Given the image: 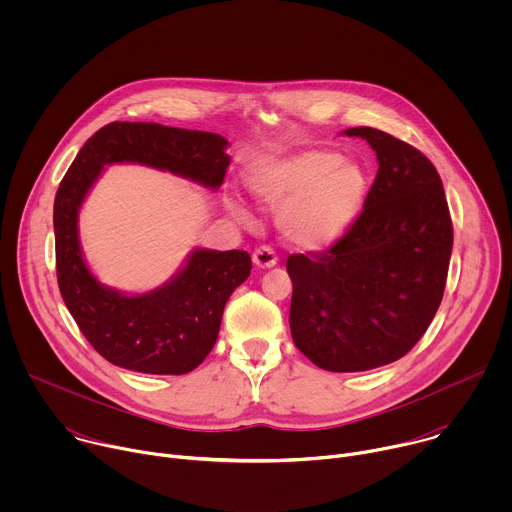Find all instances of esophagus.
Wrapping results in <instances>:
<instances>
[{
  "instance_id": "obj_1",
  "label": "esophagus",
  "mask_w": 512,
  "mask_h": 512,
  "mask_svg": "<svg viewBox=\"0 0 512 512\" xmlns=\"http://www.w3.org/2000/svg\"><path fill=\"white\" fill-rule=\"evenodd\" d=\"M253 263L261 269H267V267L277 265V255L269 245H261L253 251Z\"/></svg>"
}]
</instances>
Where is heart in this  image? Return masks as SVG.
<instances>
[{"label":"heart","mask_w":512,"mask_h":512,"mask_svg":"<svg viewBox=\"0 0 512 512\" xmlns=\"http://www.w3.org/2000/svg\"><path fill=\"white\" fill-rule=\"evenodd\" d=\"M251 194L269 210H279L285 237L304 249L338 243L362 210L369 178L354 160L330 150H304L289 158L255 166L247 176ZM229 210L251 225L245 204L229 194Z\"/></svg>","instance_id":"1"}]
</instances>
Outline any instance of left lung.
Listing matches in <instances>:
<instances>
[{"label": "left lung", "mask_w": 512, "mask_h": 512, "mask_svg": "<svg viewBox=\"0 0 512 512\" xmlns=\"http://www.w3.org/2000/svg\"><path fill=\"white\" fill-rule=\"evenodd\" d=\"M379 170L350 231L324 253L289 255V328L296 346L332 373L405 356L442 304L454 229L442 178L413 145L375 127Z\"/></svg>", "instance_id": "obj_1"}]
</instances>
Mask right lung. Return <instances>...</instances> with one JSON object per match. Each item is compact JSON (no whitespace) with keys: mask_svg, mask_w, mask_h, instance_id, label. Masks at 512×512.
I'll use <instances>...</instances> for the list:
<instances>
[{"mask_svg":"<svg viewBox=\"0 0 512 512\" xmlns=\"http://www.w3.org/2000/svg\"><path fill=\"white\" fill-rule=\"evenodd\" d=\"M229 141L208 131L113 121L77 154L54 198L56 275L62 300L91 346L115 367L184 375L212 350L233 291L249 277L247 251L194 249L186 265L148 294L127 296L97 281L79 241V210L109 164H141L216 190Z\"/></svg>","mask_w":512,"mask_h":512,"instance_id":"obj_1","label":"right lung"}]
</instances>
